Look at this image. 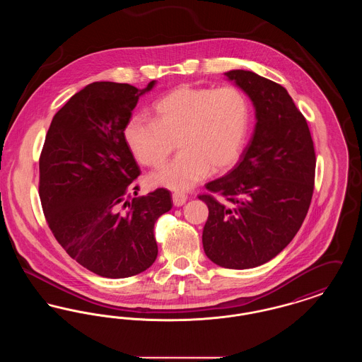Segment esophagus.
<instances>
[{
    "label": "esophagus",
    "instance_id": "34e87169",
    "mask_svg": "<svg viewBox=\"0 0 362 362\" xmlns=\"http://www.w3.org/2000/svg\"><path fill=\"white\" fill-rule=\"evenodd\" d=\"M173 205L175 206H182L187 201V195L183 192H173Z\"/></svg>",
    "mask_w": 362,
    "mask_h": 362
}]
</instances>
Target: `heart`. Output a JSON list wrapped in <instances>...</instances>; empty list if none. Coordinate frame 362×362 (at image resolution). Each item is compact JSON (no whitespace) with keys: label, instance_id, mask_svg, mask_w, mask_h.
<instances>
[{"label":"heart","instance_id":"obj_1","mask_svg":"<svg viewBox=\"0 0 362 362\" xmlns=\"http://www.w3.org/2000/svg\"><path fill=\"white\" fill-rule=\"evenodd\" d=\"M250 129V105L233 86H182L153 104V119L136 115L124 139L139 164L158 167L176 148L179 155L149 176L153 186L189 189L209 171L220 173L240 157Z\"/></svg>","mask_w":362,"mask_h":362}]
</instances>
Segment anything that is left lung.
Returning a JSON list of instances; mask_svg holds the SVG:
<instances>
[{"label": "left lung", "instance_id": "left-lung-1", "mask_svg": "<svg viewBox=\"0 0 362 362\" xmlns=\"http://www.w3.org/2000/svg\"><path fill=\"white\" fill-rule=\"evenodd\" d=\"M255 107L254 136L239 163L209 182L202 243L225 269H251L276 257L303 224L313 194L316 156L310 127L288 90L248 70H230Z\"/></svg>", "mask_w": 362, "mask_h": 362}]
</instances>
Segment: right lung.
Segmentation results:
<instances>
[{"mask_svg":"<svg viewBox=\"0 0 362 362\" xmlns=\"http://www.w3.org/2000/svg\"><path fill=\"white\" fill-rule=\"evenodd\" d=\"M130 84L98 81L73 95L52 118L39 158V197L54 238L70 258L105 278H126L157 258L153 228L173 197H138L141 173L124 126L141 95Z\"/></svg>","mask_w":362,"mask_h":362,"instance_id":"1","label":"right lung"}]
</instances>
